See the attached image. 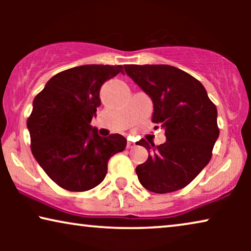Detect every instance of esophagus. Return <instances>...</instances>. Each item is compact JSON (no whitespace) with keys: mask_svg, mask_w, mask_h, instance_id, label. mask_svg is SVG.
Segmentation results:
<instances>
[{"mask_svg":"<svg viewBox=\"0 0 251 251\" xmlns=\"http://www.w3.org/2000/svg\"><path fill=\"white\" fill-rule=\"evenodd\" d=\"M135 146H136V144L132 143V142H130V140H129L128 143H126V149H128V150L133 149V147H135Z\"/></svg>","mask_w":251,"mask_h":251,"instance_id":"esophagus-1","label":"esophagus"}]
</instances>
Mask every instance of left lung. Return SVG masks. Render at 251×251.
<instances>
[{"instance_id": "left-lung-1", "label": "left lung", "mask_w": 251, "mask_h": 251, "mask_svg": "<svg viewBox=\"0 0 251 251\" xmlns=\"http://www.w3.org/2000/svg\"><path fill=\"white\" fill-rule=\"evenodd\" d=\"M126 74L153 101L152 121L164 129L167 142L155 146L136 168L140 184L154 193H170L191 183L211 159L219 136L217 108L200 81L170 65H126Z\"/></svg>"}]
</instances>
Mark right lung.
Here are the masks:
<instances>
[{"label": "right lung", "mask_w": 251, "mask_h": 251, "mask_svg": "<svg viewBox=\"0 0 251 251\" xmlns=\"http://www.w3.org/2000/svg\"><path fill=\"white\" fill-rule=\"evenodd\" d=\"M119 73H123L121 65L70 68L51 77L34 98L27 120L30 150L48 176L65 190L97 186L107 173L109 157L126 149L125 137H101L90 125L100 106L101 85Z\"/></svg>", "instance_id": "right-lung-1"}]
</instances>
